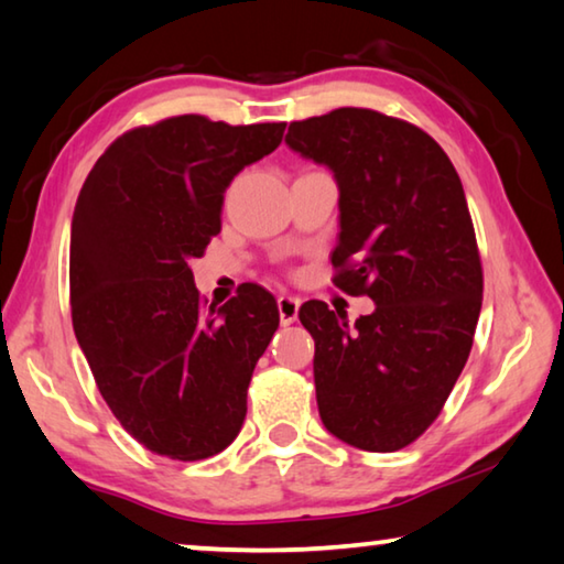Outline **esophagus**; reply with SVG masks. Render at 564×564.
<instances>
[{
	"label": "esophagus",
	"mask_w": 564,
	"mask_h": 564,
	"mask_svg": "<svg viewBox=\"0 0 564 564\" xmlns=\"http://www.w3.org/2000/svg\"><path fill=\"white\" fill-rule=\"evenodd\" d=\"M301 301L295 295H279V313H281V326H291L299 318Z\"/></svg>",
	"instance_id": "34e87169"
}]
</instances>
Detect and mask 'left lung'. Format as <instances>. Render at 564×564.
<instances>
[{
	"label": "left lung",
	"mask_w": 564,
	"mask_h": 564,
	"mask_svg": "<svg viewBox=\"0 0 564 564\" xmlns=\"http://www.w3.org/2000/svg\"><path fill=\"white\" fill-rule=\"evenodd\" d=\"M285 144L338 181L333 283L376 301L352 328L323 301L301 305L321 420L360 451H400L441 415L480 316L482 263L460 176L423 129L373 109L291 121Z\"/></svg>",
	"instance_id": "obj_1"
}]
</instances>
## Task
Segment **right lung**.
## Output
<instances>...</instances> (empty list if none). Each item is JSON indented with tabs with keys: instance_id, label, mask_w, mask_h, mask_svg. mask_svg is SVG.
<instances>
[{
	"instance_id": "1",
	"label": "right lung",
	"mask_w": 564,
	"mask_h": 564,
	"mask_svg": "<svg viewBox=\"0 0 564 564\" xmlns=\"http://www.w3.org/2000/svg\"><path fill=\"white\" fill-rule=\"evenodd\" d=\"M285 121L231 127L202 113L113 141L76 198L69 301L76 340L123 431L171 460L236 441L253 368L279 328L256 283L206 305L191 259L221 231L224 191L279 149Z\"/></svg>"
}]
</instances>
